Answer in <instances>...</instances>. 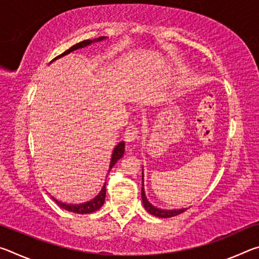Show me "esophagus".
Here are the masks:
<instances>
[{"label": "esophagus", "mask_w": 259, "mask_h": 259, "mask_svg": "<svg viewBox=\"0 0 259 259\" xmlns=\"http://www.w3.org/2000/svg\"><path fill=\"white\" fill-rule=\"evenodd\" d=\"M124 142L126 144H133L135 143L136 140L138 139V129L136 128L134 125H130L126 128V130L124 131Z\"/></svg>", "instance_id": "34e87169"}]
</instances>
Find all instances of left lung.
Returning a JSON list of instances; mask_svg holds the SVG:
<instances>
[{
  "label": "left lung",
  "instance_id": "obj_1",
  "mask_svg": "<svg viewBox=\"0 0 259 259\" xmlns=\"http://www.w3.org/2000/svg\"><path fill=\"white\" fill-rule=\"evenodd\" d=\"M142 181H143V186H142V199H143V204L144 208H145L148 212L151 214H154L156 217H161V218H170L174 216H177V214L182 213L187 210V208H182V209H162L156 207V205L152 204L150 201H148L146 193H145V187H144V169H143V174H142Z\"/></svg>",
  "mask_w": 259,
  "mask_h": 259
}]
</instances>
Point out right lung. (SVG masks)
I'll return each instance as SVG.
<instances>
[{
    "label": "right lung",
    "instance_id": "right-lung-1",
    "mask_svg": "<svg viewBox=\"0 0 259 259\" xmlns=\"http://www.w3.org/2000/svg\"><path fill=\"white\" fill-rule=\"evenodd\" d=\"M106 38H107L106 36H102V37H98V38H94V40H85V41H82L80 43H76L75 46H73L72 48H69V49L65 51L64 54H61L58 57H56L54 60L59 59V58H61V57H64V56L68 55V54H71V52L75 51L77 49H82V48H85L88 46L93 45V43H95V42H100V41L106 40ZM54 60H52V61H54ZM123 154H124V142H120L115 147H114V150L112 152L111 161H109L108 172H109V170L113 168V165L115 164L116 162L119 161L122 156H123ZM105 196H106V183H104L102 190H100V192L98 193L97 195L95 196L94 199H91V200L87 201V202H83V203H78V204L66 203V202H63V201L57 200L56 198H54V196H51V198L54 199L55 202L58 204L60 208L67 210V211L83 214V213L94 212V211H96V210H98L99 208H102L104 202H105Z\"/></svg>",
    "mask_w": 259,
    "mask_h": 259
}]
</instances>
